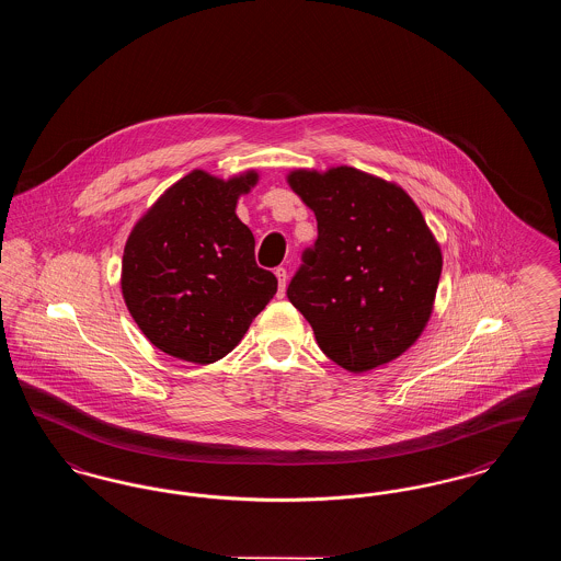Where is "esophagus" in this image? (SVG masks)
<instances>
[{
  "instance_id": "obj_1",
  "label": "esophagus",
  "mask_w": 561,
  "mask_h": 561,
  "mask_svg": "<svg viewBox=\"0 0 561 561\" xmlns=\"http://www.w3.org/2000/svg\"><path fill=\"white\" fill-rule=\"evenodd\" d=\"M275 277L279 282V296H284L286 293V286H288V271L284 267L275 268Z\"/></svg>"
}]
</instances>
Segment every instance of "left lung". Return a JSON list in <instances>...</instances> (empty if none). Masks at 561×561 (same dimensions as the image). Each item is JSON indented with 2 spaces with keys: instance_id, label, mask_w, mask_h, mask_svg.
I'll return each instance as SVG.
<instances>
[{
  "instance_id": "left-lung-1",
  "label": "left lung",
  "mask_w": 561,
  "mask_h": 561,
  "mask_svg": "<svg viewBox=\"0 0 561 561\" xmlns=\"http://www.w3.org/2000/svg\"><path fill=\"white\" fill-rule=\"evenodd\" d=\"M286 181L318 218L290 302L348 373L398 359L427 328L444 265L423 213L398 183L351 165L296 168Z\"/></svg>"
}]
</instances>
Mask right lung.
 Segmentation results:
<instances>
[{
	"label": "right lung",
	"mask_w": 561,
	"mask_h": 561,
	"mask_svg": "<svg viewBox=\"0 0 561 561\" xmlns=\"http://www.w3.org/2000/svg\"><path fill=\"white\" fill-rule=\"evenodd\" d=\"M256 183V170L227 181L193 170L136 220L122 259V294L140 332L163 353L202 366L218 362L277 293L236 214Z\"/></svg>",
	"instance_id": "obj_1"
}]
</instances>
